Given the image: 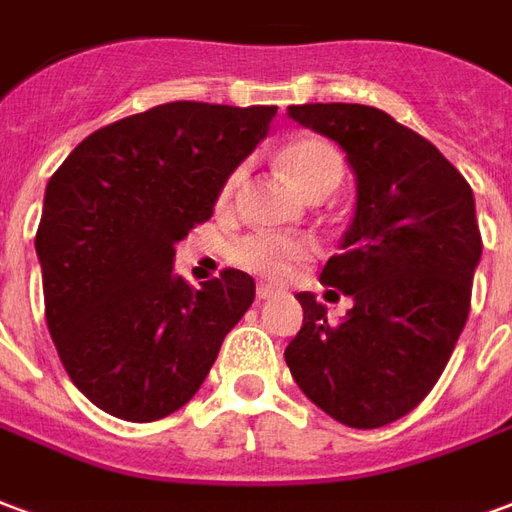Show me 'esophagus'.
I'll return each mask as SVG.
<instances>
[{
	"instance_id": "1",
	"label": "esophagus",
	"mask_w": 512,
	"mask_h": 512,
	"mask_svg": "<svg viewBox=\"0 0 512 512\" xmlns=\"http://www.w3.org/2000/svg\"><path fill=\"white\" fill-rule=\"evenodd\" d=\"M276 293H279V290H276L274 285H257V298H260V301H266V298H274Z\"/></svg>"
}]
</instances>
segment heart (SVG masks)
<instances>
[{
  "label": "heart",
  "mask_w": 512,
  "mask_h": 512,
  "mask_svg": "<svg viewBox=\"0 0 512 512\" xmlns=\"http://www.w3.org/2000/svg\"><path fill=\"white\" fill-rule=\"evenodd\" d=\"M282 168L290 176L295 187L304 192L306 198L314 192H331L342 179V157L331 143L320 138H295L287 143L279 154ZM244 170H233L230 179L222 187V198H230L236 192L238 181ZM312 252V244L304 238L274 236V233H252L244 236L233 246V260L238 266L252 274L282 279L293 271L295 263H301Z\"/></svg>",
  "instance_id": "b5f03b06"
}]
</instances>
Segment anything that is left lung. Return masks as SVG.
I'll list each match as a JSON object with an SVG mask.
<instances>
[{"label":"left lung","mask_w":512,"mask_h":512,"mask_svg":"<svg viewBox=\"0 0 512 512\" xmlns=\"http://www.w3.org/2000/svg\"><path fill=\"white\" fill-rule=\"evenodd\" d=\"M287 116L347 154L355 214L320 274L352 309L333 325L312 293L295 295L304 325L285 361L333 420L380 429L426 399L464 331L483 252L475 198L434 143L380 108L309 102Z\"/></svg>","instance_id":"obj_1"}]
</instances>
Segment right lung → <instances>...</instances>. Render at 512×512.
Masks as SVG:
<instances>
[{
	"label": "right lung",
	"mask_w": 512,
	"mask_h": 512,
	"mask_svg": "<svg viewBox=\"0 0 512 512\" xmlns=\"http://www.w3.org/2000/svg\"><path fill=\"white\" fill-rule=\"evenodd\" d=\"M274 116L276 105H157L92 132L48 181L34 238L45 320L75 388L108 415L181 410L255 301L244 271L195 290L173 257Z\"/></svg>",
	"instance_id": "obj_1"
}]
</instances>
